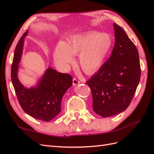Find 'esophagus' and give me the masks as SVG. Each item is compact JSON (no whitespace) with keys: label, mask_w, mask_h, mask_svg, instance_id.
<instances>
[{"label":"esophagus","mask_w":154,"mask_h":154,"mask_svg":"<svg viewBox=\"0 0 154 154\" xmlns=\"http://www.w3.org/2000/svg\"><path fill=\"white\" fill-rule=\"evenodd\" d=\"M79 83H80V82H79V81L77 80V79L73 78V80H72V84H73L74 86H75V85L79 84Z\"/></svg>","instance_id":"obj_1"}]
</instances>
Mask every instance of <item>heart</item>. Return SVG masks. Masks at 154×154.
I'll use <instances>...</instances> for the list:
<instances>
[{
	"instance_id": "1",
	"label": "heart",
	"mask_w": 154,
	"mask_h": 154,
	"mask_svg": "<svg viewBox=\"0 0 154 154\" xmlns=\"http://www.w3.org/2000/svg\"><path fill=\"white\" fill-rule=\"evenodd\" d=\"M112 44L106 33L92 31L72 36L66 44L60 42L54 51V59L60 67L66 69L74 61V54H78L82 69L92 74L103 66Z\"/></svg>"
}]
</instances>
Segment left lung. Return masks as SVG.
<instances>
[{
    "instance_id": "left-lung-1",
    "label": "left lung",
    "mask_w": 154,
    "mask_h": 154,
    "mask_svg": "<svg viewBox=\"0 0 154 154\" xmlns=\"http://www.w3.org/2000/svg\"><path fill=\"white\" fill-rule=\"evenodd\" d=\"M115 44L110 57L87 84L92 95V110L111 117L127 109L141 77L138 51L125 31L114 23Z\"/></svg>"
}]
</instances>
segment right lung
Segmentation results:
<instances>
[{
	"label": "right lung",
	"instance_id": "right-lung-1",
	"mask_svg": "<svg viewBox=\"0 0 154 154\" xmlns=\"http://www.w3.org/2000/svg\"><path fill=\"white\" fill-rule=\"evenodd\" d=\"M26 31L16 46L11 66V78L17 98L26 114L35 119L49 122L61 112L62 97L72 85V78L68 74L57 72L49 67L35 86L27 88L18 78L23 52Z\"/></svg>",
	"mask_w": 154,
	"mask_h": 154
}]
</instances>
